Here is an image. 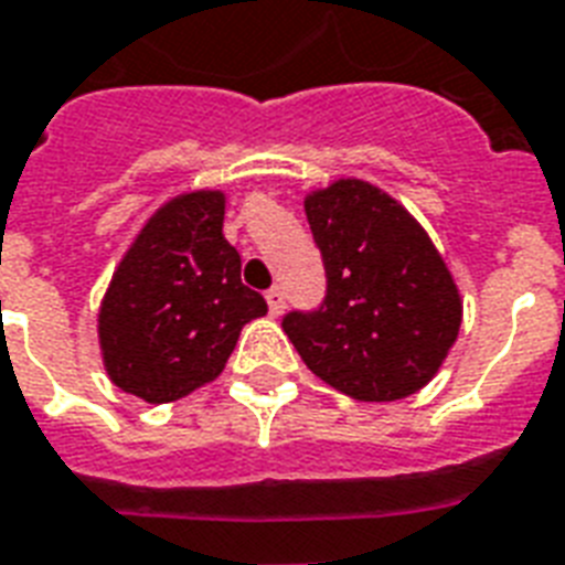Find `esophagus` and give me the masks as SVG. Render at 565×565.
<instances>
[{
    "label": "esophagus",
    "instance_id": "34e87169",
    "mask_svg": "<svg viewBox=\"0 0 565 565\" xmlns=\"http://www.w3.org/2000/svg\"><path fill=\"white\" fill-rule=\"evenodd\" d=\"M265 300H268L270 315H282V309H286V291H282V288H268V291H265Z\"/></svg>",
    "mask_w": 565,
    "mask_h": 565
}]
</instances>
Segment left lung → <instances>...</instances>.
Instances as JSON below:
<instances>
[{"mask_svg": "<svg viewBox=\"0 0 565 565\" xmlns=\"http://www.w3.org/2000/svg\"><path fill=\"white\" fill-rule=\"evenodd\" d=\"M327 268L315 312L282 330L315 377L353 401H401L436 377L462 323L460 288L424 226L362 179H335L303 200Z\"/></svg>", "mask_w": 565, "mask_h": 565, "instance_id": "obj_1", "label": "left lung"}]
</instances>
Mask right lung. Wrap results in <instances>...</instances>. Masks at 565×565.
I'll return each mask as SVG.
<instances>
[{"instance_id":"right-lung-1","label":"right lung","mask_w":565,"mask_h":565,"mask_svg":"<svg viewBox=\"0 0 565 565\" xmlns=\"http://www.w3.org/2000/svg\"><path fill=\"white\" fill-rule=\"evenodd\" d=\"M223 191H188L161 205L108 282L96 332L108 380L147 404L212 383L244 323L268 303L242 282V256L223 238Z\"/></svg>"}]
</instances>
